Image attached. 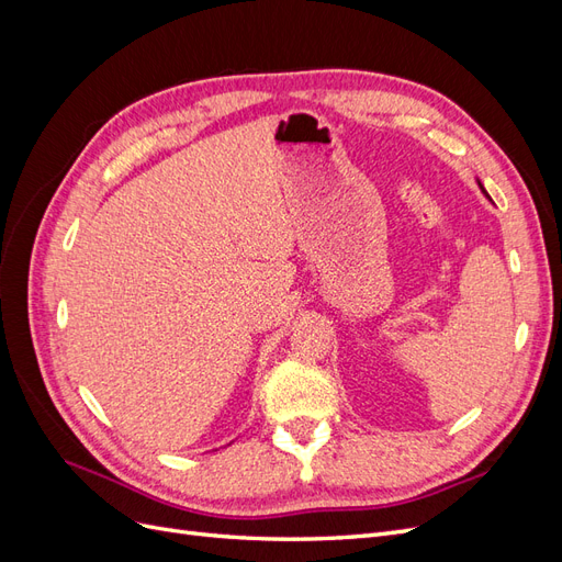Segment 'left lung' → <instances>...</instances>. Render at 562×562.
I'll use <instances>...</instances> for the list:
<instances>
[{
    "mask_svg": "<svg viewBox=\"0 0 562 562\" xmlns=\"http://www.w3.org/2000/svg\"><path fill=\"white\" fill-rule=\"evenodd\" d=\"M479 184H481V182H479ZM481 190H483V187H481ZM483 192H485V190H483Z\"/></svg>",
    "mask_w": 562,
    "mask_h": 562,
    "instance_id": "8db88e82",
    "label": "left lung"
}]
</instances>
